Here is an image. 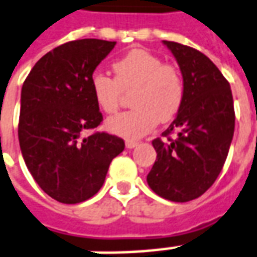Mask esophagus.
<instances>
[{"instance_id": "1", "label": "esophagus", "mask_w": 257, "mask_h": 257, "mask_svg": "<svg viewBox=\"0 0 257 257\" xmlns=\"http://www.w3.org/2000/svg\"><path fill=\"white\" fill-rule=\"evenodd\" d=\"M125 146H126V149H134V147L138 146V143L134 141H126L125 142Z\"/></svg>"}]
</instances>
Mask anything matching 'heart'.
Here are the masks:
<instances>
[{"mask_svg":"<svg viewBox=\"0 0 257 257\" xmlns=\"http://www.w3.org/2000/svg\"><path fill=\"white\" fill-rule=\"evenodd\" d=\"M115 78L94 72L90 78L93 98L100 110L112 114L119 105L121 91H132L134 110L111 116L107 129L128 141L141 139L159 122L172 121L182 107L185 85L174 65L163 64L153 53L135 48L112 64Z\"/></svg>","mask_w":257,"mask_h":257,"instance_id":"heart-1","label":"heart"}]
</instances>
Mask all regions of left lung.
Masks as SVG:
<instances>
[{
  "label": "left lung",
  "mask_w": 257,
  "mask_h": 257,
  "mask_svg": "<svg viewBox=\"0 0 257 257\" xmlns=\"http://www.w3.org/2000/svg\"><path fill=\"white\" fill-rule=\"evenodd\" d=\"M163 44L178 62L185 97L163 132L177 138L153 141L157 159L147 184L159 196L184 203L202 196L221 172L234 136V100L227 79L204 54L175 41Z\"/></svg>",
  "instance_id": "8db88e82"
}]
</instances>
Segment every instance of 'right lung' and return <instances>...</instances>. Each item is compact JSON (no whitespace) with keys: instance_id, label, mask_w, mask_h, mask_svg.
Segmentation results:
<instances>
[{"instance_id":"1","label":"right lung","mask_w":257,"mask_h":257,"mask_svg":"<svg viewBox=\"0 0 257 257\" xmlns=\"http://www.w3.org/2000/svg\"><path fill=\"white\" fill-rule=\"evenodd\" d=\"M116 41L83 39L54 48L36 62L22 86L19 145L32 177L65 204L85 202L103 186L121 138L86 129L103 121L90 78Z\"/></svg>"}]
</instances>
